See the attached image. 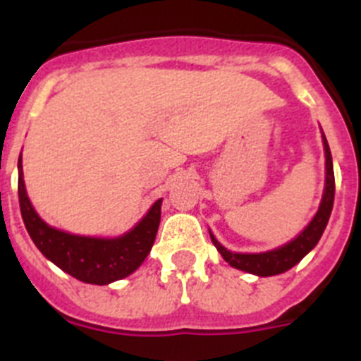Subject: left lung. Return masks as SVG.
I'll use <instances>...</instances> for the list:
<instances>
[{"label":"left lung","instance_id":"left-lung-1","mask_svg":"<svg viewBox=\"0 0 361 361\" xmlns=\"http://www.w3.org/2000/svg\"><path fill=\"white\" fill-rule=\"evenodd\" d=\"M322 141H324L325 152V190L324 197H322L320 208H318L317 215L312 216V220L307 224V228L300 233L298 237L293 238L291 242L280 245L276 250L266 251V253H233V251L226 250L224 245L220 244V242L213 237L212 231H209L212 242L215 244L219 253L222 255V258H224L229 266L258 276L280 275V273H286V271L291 269L293 266H296V264H298L300 260L318 244L325 226L329 222L334 202L333 157H331L329 145H327V139H325L324 133H322Z\"/></svg>","mask_w":361,"mask_h":361}]
</instances>
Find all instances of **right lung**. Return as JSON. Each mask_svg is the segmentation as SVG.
<instances>
[{
  "label": "right lung",
  "instance_id": "1",
  "mask_svg": "<svg viewBox=\"0 0 361 361\" xmlns=\"http://www.w3.org/2000/svg\"><path fill=\"white\" fill-rule=\"evenodd\" d=\"M18 193L25 228L37 250L59 269L85 283L106 286L132 275L148 257L161 222L162 199H159L135 228L116 238L81 237L52 228L32 208L25 190L21 157L18 161Z\"/></svg>",
  "mask_w": 361,
  "mask_h": 361
}]
</instances>
